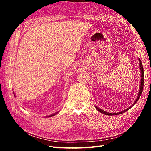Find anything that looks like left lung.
<instances>
[{
    "label": "left lung",
    "mask_w": 151,
    "mask_h": 151,
    "mask_svg": "<svg viewBox=\"0 0 151 151\" xmlns=\"http://www.w3.org/2000/svg\"><path fill=\"white\" fill-rule=\"evenodd\" d=\"M138 59H139V67H140V86H139V94H138V96H137V98L136 99V101H135L134 102V103L132 104L131 106H130L129 108H127V109L124 110V111H121V112H115V113H113V112H106L105 111H103V109H101L100 108H99L98 106H95V108L97 110V111H99L100 112H101V113H103L104 114H106V115H117V114H122L123 113V112L127 111L128 110L130 109L131 108V107L133 106L135 104H136L137 103V101H139V99L140 98V95H141L142 94V90H143V86H144V70H143V66H142V62L141 60H140V59L139 58H138Z\"/></svg>",
    "instance_id": "left-lung-1"
}]
</instances>
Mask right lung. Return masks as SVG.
Listing matches in <instances>:
<instances>
[{"mask_svg":"<svg viewBox=\"0 0 151 151\" xmlns=\"http://www.w3.org/2000/svg\"><path fill=\"white\" fill-rule=\"evenodd\" d=\"M13 94H14V96H15V94L13 93ZM59 112V111H58ZM58 112H55V113H54V114H50V115H48V116H47L46 117H51V116H55V115H56V114H57Z\"/></svg>","mask_w":151,"mask_h":151,"instance_id":"1","label":"right lung"}]
</instances>
